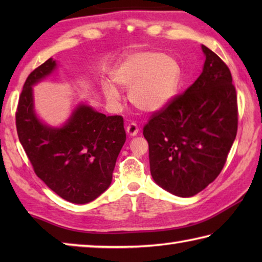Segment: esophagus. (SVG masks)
<instances>
[{
	"instance_id": "1",
	"label": "esophagus",
	"mask_w": 262,
	"mask_h": 262,
	"mask_svg": "<svg viewBox=\"0 0 262 262\" xmlns=\"http://www.w3.org/2000/svg\"><path fill=\"white\" fill-rule=\"evenodd\" d=\"M127 134L129 135V136H135L137 133H139V127H137V125L136 123H134V122H132V123H129V125L127 126Z\"/></svg>"
}]
</instances>
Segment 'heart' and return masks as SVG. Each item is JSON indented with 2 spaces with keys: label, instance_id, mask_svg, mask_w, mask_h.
I'll return each mask as SVG.
<instances>
[{
  "label": "heart",
  "instance_id": "heart-1",
  "mask_svg": "<svg viewBox=\"0 0 262 262\" xmlns=\"http://www.w3.org/2000/svg\"><path fill=\"white\" fill-rule=\"evenodd\" d=\"M113 83L129 89L132 104L149 113L158 112L171 103L178 92L181 68L174 57L161 52H140L128 55L111 74ZM105 98L118 105L120 92L112 84L103 86Z\"/></svg>",
  "mask_w": 262,
  "mask_h": 262
}]
</instances>
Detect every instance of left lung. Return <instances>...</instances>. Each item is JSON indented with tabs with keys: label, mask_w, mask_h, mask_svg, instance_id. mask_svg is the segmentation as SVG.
<instances>
[{
	"label": "left lung",
	"mask_w": 262,
	"mask_h": 262,
	"mask_svg": "<svg viewBox=\"0 0 262 262\" xmlns=\"http://www.w3.org/2000/svg\"><path fill=\"white\" fill-rule=\"evenodd\" d=\"M201 47L206 61L200 76L143 128L155 183L181 198L193 196L217 178L238 128L230 69L209 48Z\"/></svg>",
	"instance_id": "8db88e82"
}]
</instances>
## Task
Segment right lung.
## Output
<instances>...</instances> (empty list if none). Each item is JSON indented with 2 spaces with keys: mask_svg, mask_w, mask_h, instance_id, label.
Wrapping results in <instances>:
<instances>
[{
  "mask_svg": "<svg viewBox=\"0 0 262 262\" xmlns=\"http://www.w3.org/2000/svg\"><path fill=\"white\" fill-rule=\"evenodd\" d=\"M56 66L51 57L26 78L16 112L17 134L35 174L62 199L84 205L112 183L115 162L126 142L123 118L106 117L79 104L63 126L43 123L35 114L32 86Z\"/></svg>",
  "mask_w": 262,
  "mask_h": 262,
  "instance_id": "obj_1",
  "label": "right lung"
}]
</instances>
